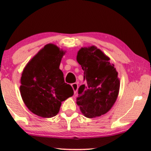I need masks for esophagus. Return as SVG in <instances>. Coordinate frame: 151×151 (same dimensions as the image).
Returning a JSON list of instances; mask_svg holds the SVG:
<instances>
[{
  "mask_svg": "<svg viewBox=\"0 0 151 151\" xmlns=\"http://www.w3.org/2000/svg\"><path fill=\"white\" fill-rule=\"evenodd\" d=\"M71 86H72L73 89L74 93L76 94V92H77L78 88V83H72V84H71Z\"/></svg>",
  "mask_w": 151,
  "mask_h": 151,
  "instance_id": "34e87169",
  "label": "esophagus"
}]
</instances>
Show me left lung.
<instances>
[{
	"label": "left lung",
	"instance_id": "left-lung-1",
	"mask_svg": "<svg viewBox=\"0 0 151 151\" xmlns=\"http://www.w3.org/2000/svg\"><path fill=\"white\" fill-rule=\"evenodd\" d=\"M109 58L96 47L81 48L77 61L84 71L85 84L78 88L77 104L88 118L104 114L117 98L120 82Z\"/></svg>",
	"mask_w": 151,
	"mask_h": 151
}]
</instances>
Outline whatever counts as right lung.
Returning <instances> with one entry per match:
<instances>
[{
    "label": "right lung",
    "instance_id": "1",
    "mask_svg": "<svg viewBox=\"0 0 151 151\" xmlns=\"http://www.w3.org/2000/svg\"><path fill=\"white\" fill-rule=\"evenodd\" d=\"M64 52L52 44L46 45L24 68L21 77V96L32 112L44 118L56 116L61 102L73 95L59 69Z\"/></svg>",
    "mask_w": 151,
    "mask_h": 151
}]
</instances>
